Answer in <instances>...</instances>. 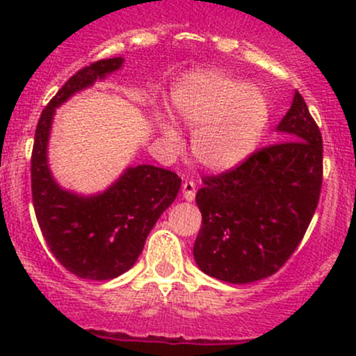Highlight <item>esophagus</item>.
<instances>
[{"label":"esophagus","mask_w":356,"mask_h":356,"mask_svg":"<svg viewBox=\"0 0 356 356\" xmlns=\"http://www.w3.org/2000/svg\"><path fill=\"white\" fill-rule=\"evenodd\" d=\"M182 196H184V200L188 201H193L196 196V186L193 181H186L184 184H182Z\"/></svg>","instance_id":"1"}]
</instances>
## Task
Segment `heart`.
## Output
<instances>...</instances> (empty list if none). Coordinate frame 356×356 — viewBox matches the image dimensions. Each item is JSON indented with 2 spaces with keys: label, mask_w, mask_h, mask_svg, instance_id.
I'll return each instance as SVG.
<instances>
[{
  "label": "heart",
  "mask_w": 356,
  "mask_h": 356,
  "mask_svg": "<svg viewBox=\"0 0 356 356\" xmlns=\"http://www.w3.org/2000/svg\"><path fill=\"white\" fill-rule=\"evenodd\" d=\"M172 110L193 129L191 149L196 160L217 172L243 163L257 149L270 120L264 92L220 70L186 75L172 91ZM158 127L179 146L181 136L170 118L160 115Z\"/></svg>",
  "instance_id": "obj_1"
}]
</instances>
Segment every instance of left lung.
Wrapping results in <instances>:
<instances>
[{"label":"left lung","mask_w":356,"mask_h":356,"mask_svg":"<svg viewBox=\"0 0 356 356\" xmlns=\"http://www.w3.org/2000/svg\"><path fill=\"white\" fill-rule=\"evenodd\" d=\"M264 146L196 193L201 229L193 248L204 274L246 284L275 274L303 239L321 198L322 134L300 92Z\"/></svg>","instance_id":"1"}]
</instances>
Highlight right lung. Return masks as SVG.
I'll list each match as a JSON object with an SVG mask.
<instances>
[{"instance_id": "add662e5", "label": "right lung", "mask_w": 356, "mask_h": 356, "mask_svg": "<svg viewBox=\"0 0 356 356\" xmlns=\"http://www.w3.org/2000/svg\"><path fill=\"white\" fill-rule=\"evenodd\" d=\"M122 63L120 56L99 60L68 79L39 117L31 158L32 203L44 241L70 274L91 281L118 277L136 264L181 188L177 174L153 165L127 168L111 188L89 198L63 191L53 181L46 148L55 108Z\"/></svg>"}]
</instances>
